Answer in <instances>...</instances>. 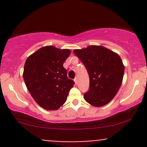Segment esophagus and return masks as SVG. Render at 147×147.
I'll return each instance as SVG.
<instances>
[{
	"mask_svg": "<svg viewBox=\"0 0 147 147\" xmlns=\"http://www.w3.org/2000/svg\"><path fill=\"white\" fill-rule=\"evenodd\" d=\"M74 81H75V84H77V77H75V79H74Z\"/></svg>",
	"mask_w": 147,
	"mask_h": 147,
	"instance_id": "1",
	"label": "esophagus"
}]
</instances>
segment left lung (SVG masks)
Here are the masks:
<instances>
[{
  "label": "left lung",
  "mask_w": 147,
  "mask_h": 147,
  "mask_svg": "<svg viewBox=\"0 0 147 147\" xmlns=\"http://www.w3.org/2000/svg\"><path fill=\"white\" fill-rule=\"evenodd\" d=\"M74 54L86 68L89 89L84 98L92 106H102L114 98L122 84L124 66L117 54L99 45L75 50Z\"/></svg>",
  "instance_id": "obj_1"
}]
</instances>
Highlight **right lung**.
<instances>
[{"label": "right lung", "instance_id": "1", "mask_svg": "<svg viewBox=\"0 0 147 147\" xmlns=\"http://www.w3.org/2000/svg\"><path fill=\"white\" fill-rule=\"evenodd\" d=\"M70 55L68 49L48 45L27 59L23 79L32 97L46 110H57L65 102L75 84L68 78L63 64Z\"/></svg>", "mask_w": 147, "mask_h": 147}]
</instances>
